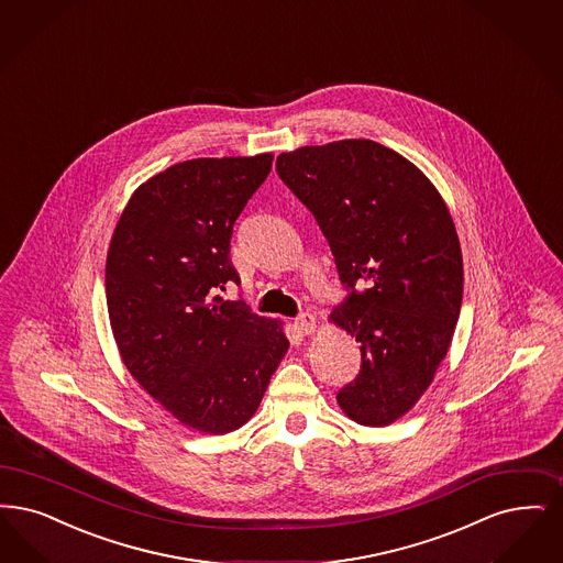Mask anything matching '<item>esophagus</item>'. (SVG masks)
I'll return each instance as SVG.
<instances>
[{
  "label": "esophagus",
  "instance_id": "obj_1",
  "mask_svg": "<svg viewBox=\"0 0 563 563\" xmlns=\"http://www.w3.org/2000/svg\"><path fill=\"white\" fill-rule=\"evenodd\" d=\"M295 329H297L301 335H312L316 331V316L308 314V312L297 316V318H295Z\"/></svg>",
  "mask_w": 563,
  "mask_h": 563
}]
</instances>
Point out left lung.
<instances>
[{
	"label": "left lung",
	"mask_w": 563,
	"mask_h": 563,
	"mask_svg": "<svg viewBox=\"0 0 563 563\" xmlns=\"http://www.w3.org/2000/svg\"><path fill=\"white\" fill-rule=\"evenodd\" d=\"M276 172L312 211L347 289L331 322L361 343L362 366L339 406L361 426H389L433 382L461 312L449 207L421 169L373 140L301 146Z\"/></svg>",
	"instance_id": "1"
}]
</instances>
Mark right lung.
Wrapping results in <instances>:
<instances>
[{
    "label": "right lung",
    "instance_id": "obj_1",
    "mask_svg": "<svg viewBox=\"0 0 563 563\" xmlns=\"http://www.w3.org/2000/svg\"><path fill=\"white\" fill-rule=\"evenodd\" d=\"M272 155L192 158L144 181L107 255V306L123 364L186 428L245 426L289 350L283 324L220 291L239 285L232 228Z\"/></svg>",
    "mask_w": 563,
    "mask_h": 563
}]
</instances>
